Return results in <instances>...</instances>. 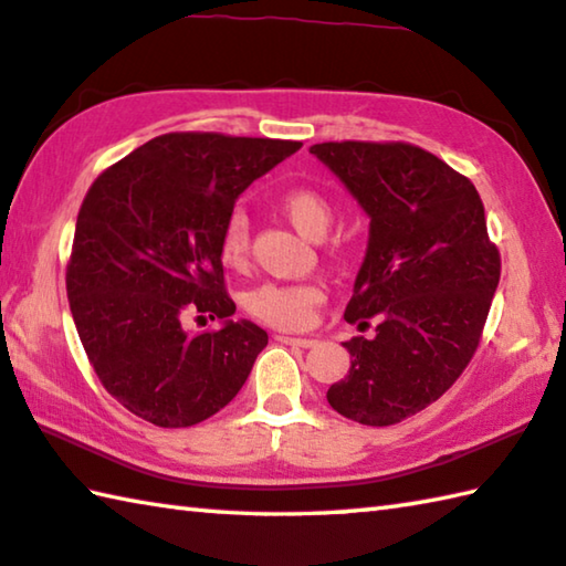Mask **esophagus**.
<instances>
[{"label":"esophagus","mask_w":566,"mask_h":566,"mask_svg":"<svg viewBox=\"0 0 566 566\" xmlns=\"http://www.w3.org/2000/svg\"><path fill=\"white\" fill-rule=\"evenodd\" d=\"M276 342L292 344V346H302V348L316 346V338H306V336H286V334H280V336H276Z\"/></svg>","instance_id":"obj_1"}]
</instances>
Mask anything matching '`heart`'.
<instances>
[{
  "instance_id": "b5f03b06",
  "label": "heart",
  "mask_w": 566,
  "mask_h": 566,
  "mask_svg": "<svg viewBox=\"0 0 566 566\" xmlns=\"http://www.w3.org/2000/svg\"><path fill=\"white\" fill-rule=\"evenodd\" d=\"M276 208L304 238H324L334 220V208L326 195L314 188H290L276 198ZM220 260L228 266H242L250 252V224L242 212H234L222 224ZM326 290L318 282H264L244 296V310L262 324L286 332H300L314 324Z\"/></svg>"
}]
</instances>
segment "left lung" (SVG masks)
<instances>
[{
	"label": "left lung",
	"instance_id": "1",
	"mask_svg": "<svg viewBox=\"0 0 566 566\" xmlns=\"http://www.w3.org/2000/svg\"><path fill=\"white\" fill-rule=\"evenodd\" d=\"M371 218L366 260L344 318L348 374L326 390L336 413L396 426L453 386L475 356L500 282L485 208L462 172L400 140L312 146Z\"/></svg>",
	"mask_w": 566,
	"mask_h": 566
}]
</instances>
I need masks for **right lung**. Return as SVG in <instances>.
<instances>
[{
    "label": "right lung",
    "mask_w": 566,
    "mask_h": 566,
    "mask_svg": "<svg viewBox=\"0 0 566 566\" xmlns=\"http://www.w3.org/2000/svg\"><path fill=\"white\" fill-rule=\"evenodd\" d=\"M300 140L166 133L106 168L81 202L66 294L91 366L133 416L188 428L248 381L266 332L232 322L222 224L238 195ZM185 315L223 326L188 333Z\"/></svg>",
    "instance_id": "obj_1"
}]
</instances>
